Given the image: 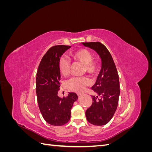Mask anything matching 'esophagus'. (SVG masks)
<instances>
[{"label":"esophagus","mask_w":152,"mask_h":152,"mask_svg":"<svg viewBox=\"0 0 152 152\" xmlns=\"http://www.w3.org/2000/svg\"><path fill=\"white\" fill-rule=\"evenodd\" d=\"M77 94L78 96H80L81 94H82V93H77Z\"/></svg>","instance_id":"34e87169"}]
</instances>
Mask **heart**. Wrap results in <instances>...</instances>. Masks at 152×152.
Instances as JSON below:
<instances>
[{
    "mask_svg": "<svg viewBox=\"0 0 152 152\" xmlns=\"http://www.w3.org/2000/svg\"><path fill=\"white\" fill-rule=\"evenodd\" d=\"M70 56L75 60L79 61L84 65V72L91 76H94L99 70L98 62L93 60V55L86 49H79L70 53ZM70 62L65 57H61L58 61V69L61 74L67 76L70 73ZM91 81L86 77H72L66 83L67 88L72 91L82 92L86 87L89 86Z\"/></svg>",
    "mask_w": 152,
    "mask_h": 152,
    "instance_id": "obj_1",
    "label": "heart"
}]
</instances>
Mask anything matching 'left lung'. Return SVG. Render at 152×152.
I'll return each mask as SVG.
<instances>
[{"instance_id":"8db88e82","label":"left lung","mask_w":152,"mask_h":152,"mask_svg":"<svg viewBox=\"0 0 152 152\" xmlns=\"http://www.w3.org/2000/svg\"><path fill=\"white\" fill-rule=\"evenodd\" d=\"M82 44L94 50L102 59V69L91 88L98 96H92L93 103L86 110V116L91 124L103 126L111 120L117 108L120 95L118 72L111 54L103 44L91 42ZM98 96H101L99 99Z\"/></svg>"}]
</instances>
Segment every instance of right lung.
<instances>
[{
	"instance_id": "obj_1",
	"label": "right lung",
	"mask_w": 152,
	"mask_h": 152,
	"mask_svg": "<svg viewBox=\"0 0 152 152\" xmlns=\"http://www.w3.org/2000/svg\"><path fill=\"white\" fill-rule=\"evenodd\" d=\"M70 45H58L50 48L42 57L37 72L36 93L41 114L53 126H63L70 121L71 109L78 99L75 93H68L63 98L58 96L60 87L58 61Z\"/></svg>"
}]
</instances>
